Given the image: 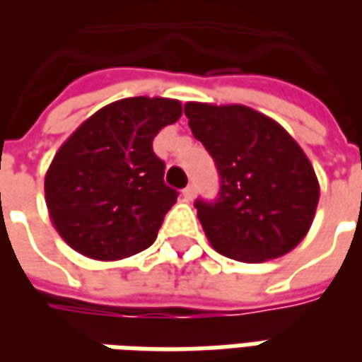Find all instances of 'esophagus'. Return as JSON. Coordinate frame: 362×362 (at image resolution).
I'll list each match as a JSON object with an SVG mask.
<instances>
[{"instance_id":"obj_1","label":"esophagus","mask_w":362,"mask_h":362,"mask_svg":"<svg viewBox=\"0 0 362 362\" xmlns=\"http://www.w3.org/2000/svg\"><path fill=\"white\" fill-rule=\"evenodd\" d=\"M182 196H184V199H186V202H192V199L196 197V188H194V186H188V188H184V189H182Z\"/></svg>"}]
</instances>
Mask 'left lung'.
<instances>
[{"mask_svg": "<svg viewBox=\"0 0 362 362\" xmlns=\"http://www.w3.org/2000/svg\"><path fill=\"white\" fill-rule=\"evenodd\" d=\"M184 114L221 176L219 197L196 202L209 244L246 264L293 250L310 230L320 199L300 145L275 119L243 104L186 103Z\"/></svg>", "mask_w": 362, "mask_h": 362, "instance_id": "8db88e82", "label": "left lung"}]
</instances>
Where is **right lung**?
<instances>
[{
	"mask_svg": "<svg viewBox=\"0 0 362 362\" xmlns=\"http://www.w3.org/2000/svg\"><path fill=\"white\" fill-rule=\"evenodd\" d=\"M182 116L180 100L132 96L106 104L69 135L44 178L59 236L100 262L149 248L178 192L165 184L153 139Z\"/></svg>",
	"mask_w": 362,
	"mask_h": 362,
	"instance_id": "obj_1",
	"label": "right lung"
}]
</instances>
